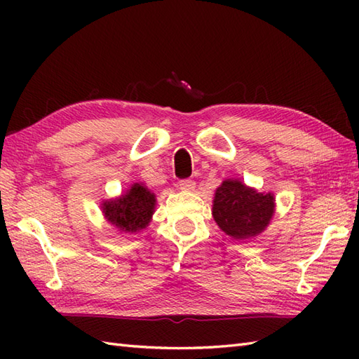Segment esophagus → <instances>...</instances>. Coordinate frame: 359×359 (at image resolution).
Masks as SVG:
<instances>
[{
    "mask_svg": "<svg viewBox=\"0 0 359 359\" xmlns=\"http://www.w3.org/2000/svg\"><path fill=\"white\" fill-rule=\"evenodd\" d=\"M179 187L182 191H194L196 189V182L191 180V179H187V180H180L179 182Z\"/></svg>",
    "mask_w": 359,
    "mask_h": 359,
    "instance_id": "34e87169",
    "label": "esophagus"
}]
</instances>
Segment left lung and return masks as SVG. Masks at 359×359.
I'll return each mask as SVG.
<instances>
[{
    "instance_id": "1",
    "label": "left lung",
    "mask_w": 359,
    "mask_h": 359,
    "mask_svg": "<svg viewBox=\"0 0 359 359\" xmlns=\"http://www.w3.org/2000/svg\"><path fill=\"white\" fill-rule=\"evenodd\" d=\"M274 211L273 193L257 191L239 179H225L215 193L211 215L225 234L247 241L266 230Z\"/></svg>"
}]
</instances>
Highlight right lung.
I'll use <instances>...</instances> for the list:
<instances>
[{
  "label": "right lung",
  "mask_w": 359,
  "mask_h": 359,
  "mask_svg": "<svg viewBox=\"0 0 359 359\" xmlns=\"http://www.w3.org/2000/svg\"><path fill=\"white\" fill-rule=\"evenodd\" d=\"M100 207L106 222L118 233L137 234L151 224L157 199L143 182H135L118 197L103 201Z\"/></svg>",
  "instance_id": "obj_1"
}]
</instances>
